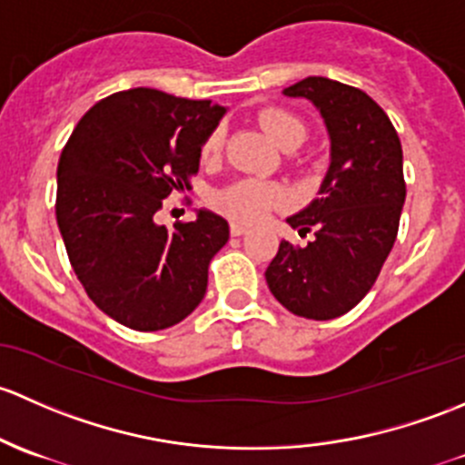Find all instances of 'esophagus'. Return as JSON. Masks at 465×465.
Returning a JSON list of instances; mask_svg holds the SVG:
<instances>
[{"instance_id": "esophagus-1", "label": "esophagus", "mask_w": 465, "mask_h": 465, "mask_svg": "<svg viewBox=\"0 0 465 465\" xmlns=\"http://www.w3.org/2000/svg\"><path fill=\"white\" fill-rule=\"evenodd\" d=\"M248 231V226H243V223H239V222H232L231 223V234L232 237H239V234H243Z\"/></svg>"}]
</instances>
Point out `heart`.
Listing matches in <instances>:
<instances>
[{"mask_svg":"<svg viewBox=\"0 0 465 465\" xmlns=\"http://www.w3.org/2000/svg\"><path fill=\"white\" fill-rule=\"evenodd\" d=\"M260 121L282 150L289 145H302L304 143L306 127L295 114L284 112V109H266V112H262ZM222 150L223 129L219 127L205 138L201 154H203V159H217ZM213 203L219 213L234 219V222L255 223L266 217L268 210L282 203V190L277 185L266 183V181L242 179L219 190L213 197Z\"/></svg>","mask_w":465,"mask_h":465,"instance_id":"heart-1","label":"heart"}]
</instances>
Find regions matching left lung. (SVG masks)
<instances>
[{
  "mask_svg": "<svg viewBox=\"0 0 465 465\" xmlns=\"http://www.w3.org/2000/svg\"><path fill=\"white\" fill-rule=\"evenodd\" d=\"M282 94L313 103L327 125L331 163L318 199L286 219L300 237H313L306 246L282 239L266 284L291 313L333 320L370 293L394 246L405 203L403 150L365 91L309 75Z\"/></svg>",
  "mask_w": 465,
  "mask_h": 465,
  "instance_id": "left-lung-1",
  "label": "left lung"
}]
</instances>
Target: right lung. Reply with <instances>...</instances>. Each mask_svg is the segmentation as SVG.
Returning <instances> with one entry per match:
<instances>
[{
    "label": "right lung",
    "mask_w": 465,
    "mask_h": 465,
    "mask_svg": "<svg viewBox=\"0 0 465 465\" xmlns=\"http://www.w3.org/2000/svg\"><path fill=\"white\" fill-rule=\"evenodd\" d=\"M223 114L213 100L118 91L80 118L62 150L55 217L66 255L94 304L129 329L174 327L203 300L228 222L203 208L167 231L154 217L163 199L190 190Z\"/></svg>",
    "instance_id": "add662e5"
}]
</instances>
